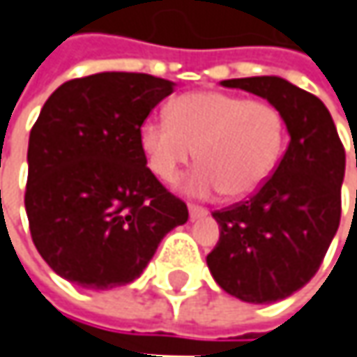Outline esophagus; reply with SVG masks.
<instances>
[{"label":"esophagus","instance_id":"obj_1","mask_svg":"<svg viewBox=\"0 0 357 357\" xmlns=\"http://www.w3.org/2000/svg\"><path fill=\"white\" fill-rule=\"evenodd\" d=\"M188 211H190V218L192 220H196V218H202V216H206L208 211L206 208H202V206H196V204H190L188 206Z\"/></svg>","mask_w":357,"mask_h":357}]
</instances>
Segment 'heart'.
I'll return each mask as SVG.
<instances>
[{"label": "heart", "mask_w": 357, "mask_h": 357, "mask_svg": "<svg viewBox=\"0 0 357 357\" xmlns=\"http://www.w3.org/2000/svg\"><path fill=\"white\" fill-rule=\"evenodd\" d=\"M167 115L145 120L139 132L146 163L163 181L178 178L196 153L202 165L183 179L194 196L247 198L274 174L286 141V122L274 104L200 89L178 96Z\"/></svg>", "instance_id": "heart-1"}]
</instances>
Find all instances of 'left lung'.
Wrapping results in <instances>:
<instances>
[{
  "label": "left lung",
  "instance_id": "1",
  "mask_svg": "<svg viewBox=\"0 0 357 357\" xmlns=\"http://www.w3.org/2000/svg\"><path fill=\"white\" fill-rule=\"evenodd\" d=\"M222 85L274 104L290 135L274 176L257 194L212 212L220 237L206 257L225 292L243 303L270 305L317 274L337 233L345 151L317 96L275 75L225 79Z\"/></svg>",
  "mask_w": 357,
  "mask_h": 357
}]
</instances>
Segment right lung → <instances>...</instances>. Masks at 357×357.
I'll list each match as a JSON object with an SVG mask.
<instances>
[{"mask_svg": "<svg viewBox=\"0 0 357 357\" xmlns=\"http://www.w3.org/2000/svg\"><path fill=\"white\" fill-rule=\"evenodd\" d=\"M174 82L106 71L52 91L28 141L26 214L52 272L87 290L143 274L188 206L146 167L139 141Z\"/></svg>", "mask_w": 357, "mask_h": 357, "instance_id": "right-lung-1", "label": "right lung"}]
</instances>
